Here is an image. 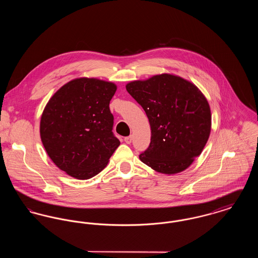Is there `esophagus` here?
<instances>
[{"label": "esophagus", "mask_w": 258, "mask_h": 258, "mask_svg": "<svg viewBox=\"0 0 258 258\" xmlns=\"http://www.w3.org/2000/svg\"><path fill=\"white\" fill-rule=\"evenodd\" d=\"M123 140H124V142H125L126 144H131V143H132V140H133V135L125 136V137L123 138Z\"/></svg>", "instance_id": "34e87169"}]
</instances>
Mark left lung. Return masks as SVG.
I'll use <instances>...</instances> for the list:
<instances>
[{
	"label": "left lung",
	"instance_id": "8db88e82",
	"mask_svg": "<svg viewBox=\"0 0 258 258\" xmlns=\"http://www.w3.org/2000/svg\"><path fill=\"white\" fill-rule=\"evenodd\" d=\"M125 88L146 112L151 126V142L140 160L163 174L187 168L201 154L211 132V111L203 94L171 74L134 81Z\"/></svg>",
	"mask_w": 258,
	"mask_h": 258
}]
</instances>
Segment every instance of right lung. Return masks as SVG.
<instances>
[{"label": "right lung", "instance_id": "right-lung-1", "mask_svg": "<svg viewBox=\"0 0 258 258\" xmlns=\"http://www.w3.org/2000/svg\"><path fill=\"white\" fill-rule=\"evenodd\" d=\"M116 90L111 82L74 79L46 104L40 120L42 144L52 161L72 177L96 176L119 147L109 109Z\"/></svg>", "mask_w": 258, "mask_h": 258}]
</instances>
